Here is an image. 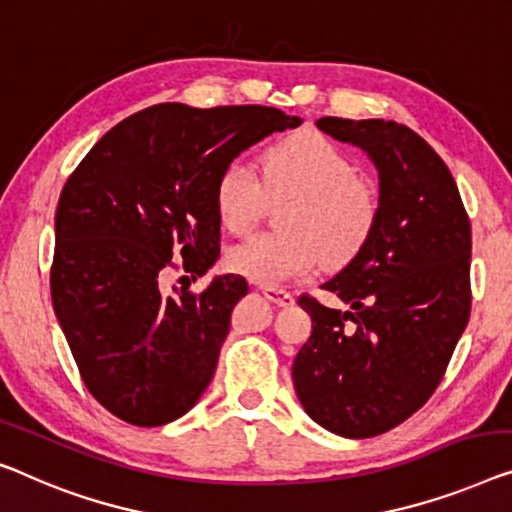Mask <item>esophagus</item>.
<instances>
[{
  "instance_id": "1",
  "label": "esophagus",
  "mask_w": 512,
  "mask_h": 512,
  "mask_svg": "<svg viewBox=\"0 0 512 512\" xmlns=\"http://www.w3.org/2000/svg\"><path fill=\"white\" fill-rule=\"evenodd\" d=\"M266 299H269L271 303H276V305H280V308H289V305H294V296L287 292V289H276V287H269V289H264L262 292Z\"/></svg>"
}]
</instances>
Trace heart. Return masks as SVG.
<instances>
[{"label":"heart","mask_w":512,"mask_h":512,"mask_svg":"<svg viewBox=\"0 0 512 512\" xmlns=\"http://www.w3.org/2000/svg\"><path fill=\"white\" fill-rule=\"evenodd\" d=\"M264 181L236 158L216 179L220 225L248 234L266 209V193L294 195L282 211L285 232H264L227 253V266L264 287L305 278L324 259L333 266L354 259L368 246L379 220V197L358 179V167L338 144L319 133L285 137L266 151Z\"/></svg>","instance_id":"obj_1"}]
</instances>
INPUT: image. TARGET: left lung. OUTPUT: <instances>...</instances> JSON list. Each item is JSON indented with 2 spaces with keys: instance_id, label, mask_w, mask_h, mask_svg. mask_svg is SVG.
Listing matches in <instances>:
<instances>
[{
  "instance_id": "left-lung-1",
  "label": "left lung",
  "mask_w": 512,
  "mask_h": 512,
  "mask_svg": "<svg viewBox=\"0 0 512 512\" xmlns=\"http://www.w3.org/2000/svg\"><path fill=\"white\" fill-rule=\"evenodd\" d=\"M319 131L368 151L379 170V220L368 246L315 296L294 358L312 421L349 439L393 430L432 398L471 315V225L444 160L411 128L384 119H317Z\"/></svg>"
}]
</instances>
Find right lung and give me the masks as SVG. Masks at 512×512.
<instances>
[{
  "instance_id": "obj_1",
  "label": "right lung",
  "mask_w": 512,
  "mask_h": 512,
  "mask_svg": "<svg viewBox=\"0 0 512 512\" xmlns=\"http://www.w3.org/2000/svg\"><path fill=\"white\" fill-rule=\"evenodd\" d=\"M299 124L266 105H151L105 133L66 179L52 305L87 391L121 421L165 425L209 386L246 278L216 276L204 292L181 287L177 299L163 296L160 280L167 269L193 280L211 269L220 170Z\"/></svg>"
}]
</instances>
